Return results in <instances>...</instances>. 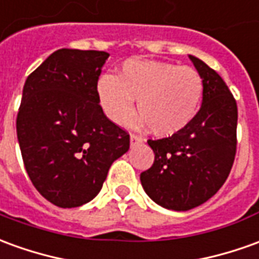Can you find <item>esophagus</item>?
Instances as JSON below:
<instances>
[{"label": "esophagus", "instance_id": "obj_1", "mask_svg": "<svg viewBox=\"0 0 259 259\" xmlns=\"http://www.w3.org/2000/svg\"><path fill=\"white\" fill-rule=\"evenodd\" d=\"M143 142V137L137 135H130V144L135 146V144H139V143Z\"/></svg>", "mask_w": 259, "mask_h": 259}]
</instances>
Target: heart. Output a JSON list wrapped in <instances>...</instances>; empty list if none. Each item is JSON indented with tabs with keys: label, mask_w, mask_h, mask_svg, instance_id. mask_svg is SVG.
<instances>
[{
	"label": "heart",
	"mask_w": 259,
	"mask_h": 259,
	"mask_svg": "<svg viewBox=\"0 0 259 259\" xmlns=\"http://www.w3.org/2000/svg\"><path fill=\"white\" fill-rule=\"evenodd\" d=\"M99 104L115 123H124L135 111L157 136L178 133L192 122L203 98V79L188 66L167 61H124L119 74L98 81Z\"/></svg>",
	"instance_id": "1"
}]
</instances>
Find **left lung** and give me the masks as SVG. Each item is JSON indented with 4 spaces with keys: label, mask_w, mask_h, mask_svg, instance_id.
Returning <instances> with one entry per match:
<instances>
[{
    "label": "left lung",
    "mask_w": 259,
    "mask_h": 259,
    "mask_svg": "<svg viewBox=\"0 0 259 259\" xmlns=\"http://www.w3.org/2000/svg\"><path fill=\"white\" fill-rule=\"evenodd\" d=\"M203 79V99L192 122L178 133L147 140L154 162L140 174L150 198L165 209L189 210L205 203L227 180L237 150V104L223 78L189 56Z\"/></svg>",
    "instance_id": "left-lung-1"
}]
</instances>
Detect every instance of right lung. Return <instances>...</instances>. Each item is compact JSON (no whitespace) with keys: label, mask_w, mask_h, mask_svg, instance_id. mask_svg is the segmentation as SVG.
I'll list each match as a JSON object with an SVG mask.
<instances>
[{"label":"right lung","mask_w":259,"mask_h":259,"mask_svg":"<svg viewBox=\"0 0 259 259\" xmlns=\"http://www.w3.org/2000/svg\"><path fill=\"white\" fill-rule=\"evenodd\" d=\"M109 54L60 49L26 78L16 116L25 169L45 199L78 207L95 198L130 136L105 116L98 79Z\"/></svg>","instance_id":"1"}]
</instances>
